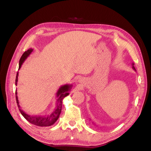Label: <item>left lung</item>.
Masks as SVG:
<instances>
[{
	"label": "left lung",
	"instance_id": "left-lung-1",
	"mask_svg": "<svg viewBox=\"0 0 151 151\" xmlns=\"http://www.w3.org/2000/svg\"><path fill=\"white\" fill-rule=\"evenodd\" d=\"M132 68H133V69H134V70L136 71V70H135V67H134V63H132ZM93 124H94V125H95V124H94V122H93Z\"/></svg>",
	"mask_w": 151,
	"mask_h": 151
}]
</instances>
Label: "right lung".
Here are the masks:
<instances>
[{
  "label": "right lung",
  "mask_w": 151,
  "mask_h": 151,
  "mask_svg": "<svg viewBox=\"0 0 151 151\" xmlns=\"http://www.w3.org/2000/svg\"><path fill=\"white\" fill-rule=\"evenodd\" d=\"M33 49L29 48V50L26 51L21 56L19 63V70L21 68L22 63L26 60L31 53L33 52ZM18 76H19V72H17L16 77V85L17 84L18 81ZM72 84H65L61 86L59 89H58L57 94H56V106L55 109H53V112L51 113L48 114V115H45L43 116H38V115H30L29 114L26 113L21 109L19 100H18L17 97V89L16 90V102L17 104V106L19 108V111L22 115L23 116L25 119L28 120L31 124H33L35 125L38 126V127H49L53 125L55 123L57 120L58 119L59 116H60V113L62 111V102L63 100L66 96L69 94L70 91L72 89Z\"/></svg>",
  "instance_id": "right-lung-1"
}]
</instances>
